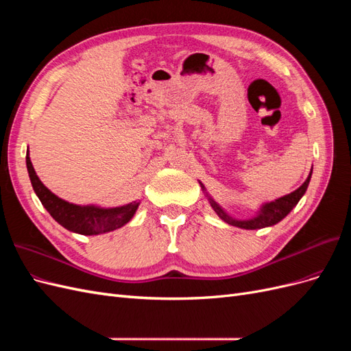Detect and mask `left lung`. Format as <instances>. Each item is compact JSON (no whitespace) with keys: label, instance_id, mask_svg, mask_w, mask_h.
<instances>
[{"label":"left lung","instance_id":"8db88e82","mask_svg":"<svg viewBox=\"0 0 351 351\" xmlns=\"http://www.w3.org/2000/svg\"><path fill=\"white\" fill-rule=\"evenodd\" d=\"M312 171H313V167L311 168V173H309V176H307L306 182L299 189L294 190V192H291L290 195H285L282 197H278V199L271 200V202H265V204H262L258 208V210L254 212V215L249 217V218L231 217L228 212L208 193L206 187L204 186V183L200 182V180H199V184H200L202 190H204L205 196L208 197L210 208L217 212V215L222 221L227 222V224H230V226H234V227H239L243 230H261L265 227H272L275 224H278L280 221H282L287 215L290 214L293 208L299 204V200L306 193L307 186H309V183H311Z\"/></svg>","mask_w":351,"mask_h":351}]
</instances>
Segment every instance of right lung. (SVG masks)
I'll return each instance as SVG.
<instances>
[{"mask_svg":"<svg viewBox=\"0 0 351 351\" xmlns=\"http://www.w3.org/2000/svg\"><path fill=\"white\" fill-rule=\"evenodd\" d=\"M26 167L32 187H34L40 204L49 212L60 226L82 236H98L119 230L134 217L141 200H133L121 206L105 208L101 205H76L58 197L40 182L30 161L29 149L26 152Z\"/></svg>","mask_w":351,"mask_h":351,"instance_id":"right-lung-1","label":"right lung"}]
</instances>
